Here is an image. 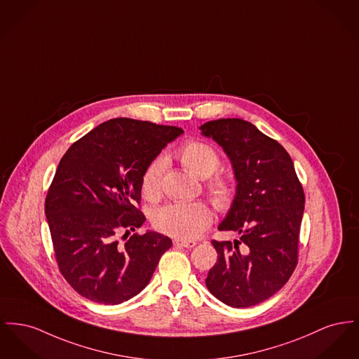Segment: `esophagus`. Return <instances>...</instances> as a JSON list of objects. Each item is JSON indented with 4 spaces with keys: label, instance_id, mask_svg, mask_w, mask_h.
<instances>
[{
    "label": "esophagus",
    "instance_id": "obj_1",
    "mask_svg": "<svg viewBox=\"0 0 359 359\" xmlns=\"http://www.w3.org/2000/svg\"><path fill=\"white\" fill-rule=\"evenodd\" d=\"M175 247H182V248H194L196 245L195 241H186V240H175L173 241Z\"/></svg>",
    "mask_w": 359,
    "mask_h": 359
}]
</instances>
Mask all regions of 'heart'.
<instances>
[{
	"label": "heart",
	"mask_w": 359,
	"mask_h": 359,
	"mask_svg": "<svg viewBox=\"0 0 359 359\" xmlns=\"http://www.w3.org/2000/svg\"><path fill=\"white\" fill-rule=\"evenodd\" d=\"M176 157L191 175L206 179L219 167V156L210 145L191 141L177 150ZM165 167L163 158H156L142 175V194L149 201H156L161 194V179ZM214 205L222 210L232 205L234 189L232 183L221 176L214 177L208 184ZM212 222V211L203 202L170 203L154 211L151 224L158 232L177 240H194L205 232Z\"/></svg>",
	"instance_id": "b5f03b06"
}]
</instances>
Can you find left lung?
Masks as SVG:
<instances>
[{
    "instance_id": "8db88e82",
    "label": "left lung",
    "mask_w": 359,
    "mask_h": 359,
    "mask_svg": "<svg viewBox=\"0 0 359 359\" xmlns=\"http://www.w3.org/2000/svg\"><path fill=\"white\" fill-rule=\"evenodd\" d=\"M199 130L225 151L236 180L218 231L240 234L233 244L212 241L218 260L206 286L229 306H253L279 292L294 271L304 190L289 153L252 123L228 118Z\"/></svg>"
}]
</instances>
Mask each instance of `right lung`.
<instances>
[{"mask_svg": "<svg viewBox=\"0 0 359 359\" xmlns=\"http://www.w3.org/2000/svg\"><path fill=\"white\" fill-rule=\"evenodd\" d=\"M182 134L179 127L114 118L65 153L44 212L60 270L79 294L118 305L147 287L172 240L153 231L130 236L145 222L135 202L145 169Z\"/></svg>", "mask_w": 359, "mask_h": 359, "instance_id": "obj_1", "label": "right lung"}]
</instances>
